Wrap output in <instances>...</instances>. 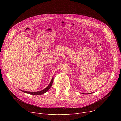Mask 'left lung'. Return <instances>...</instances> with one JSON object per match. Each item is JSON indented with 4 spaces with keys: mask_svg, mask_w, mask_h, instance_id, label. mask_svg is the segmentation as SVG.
Listing matches in <instances>:
<instances>
[{
    "mask_svg": "<svg viewBox=\"0 0 121 121\" xmlns=\"http://www.w3.org/2000/svg\"><path fill=\"white\" fill-rule=\"evenodd\" d=\"M91 93H88V94H91Z\"/></svg>",
    "mask_w": 121,
    "mask_h": 121,
    "instance_id": "8db88e82",
    "label": "left lung"
}]
</instances>
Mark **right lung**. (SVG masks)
I'll return each mask as SVG.
<instances>
[{"mask_svg": "<svg viewBox=\"0 0 121 121\" xmlns=\"http://www.w3.org/2000/svg\"><path fill=\"white\" fill-rule=\"evenodd\" d=\"M53 81H54V78H52V80L50 83V84H49V85L47 86V87L44 89V90H43L41 91H37V92H30V91H22V90H20L24 92V93H28V94H30L31 95H41V94H43L44 93H45V92H46L47 91H49V90L50 89V88H51V87L52 85V84L53 83Z\"/></svg>", "mask_w": 121, "mask_h": 121, "instance_id": "1", "label": "right lung"}]
</instances>
